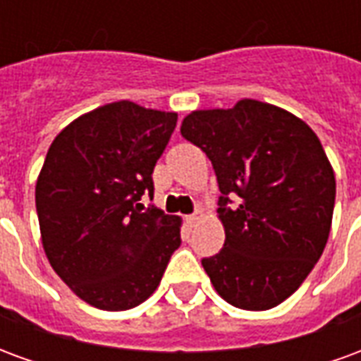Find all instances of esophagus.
<instances>
[{
	"instance_id": "obj_1",
	"label": "esophagus",
	"mask_w": 361,
	"mask_h": 361,
	"mask_svg": "<svg viewBox=\"0 0 361 361\" xmlns=\"http://www.w3.org/2000/svg\"><path fill=\"white\" fill-rule=\"evenodd\" d=\"M201 219H203V211H195L193 214H189L188 216V224L189 226H193V224H197Z\"/></svg>"
}]
</instances>
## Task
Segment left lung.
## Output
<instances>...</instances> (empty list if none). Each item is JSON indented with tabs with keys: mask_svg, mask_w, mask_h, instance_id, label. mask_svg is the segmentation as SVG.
<instances>
[{
	"mask_svg": "<svg viewBox=\"0 0 361 361\" xmlns=\"http://www.w3.org/2000/svg\"><path fill=\"white\" fill-rule=\"evenodd\" d=\"M181 135L209 157L220 189L226 242L203 269L228 303L271 310L307 279L329 240L336 181L321 141L290 111L250 98L189 114Z\"/></svg>",
	"mask_w": 361,
	"mask_h": 361,
	"instance_id": "obj_1",
	"label": "left lung"
}]
</instances>
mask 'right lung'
I'll use <instances>...</instances> for the list:
<instances>
[{
    "label": "right lung",
    "mask_w": 361,
    "mask_h": 361,
    "mask_svg": "<svg viewBox=\"0 0 361 361\" xmlns=\"http://www.w3.org/2000/svg\"><path fill=\"white\" fill-rule=\"evenodd\" d=\"M178 123L173 111L121 100L54 139L36 181L42 245L58 276L98 310L126 311L160 284L181 243L178 216L139 201Z\"/></svg>",
    "instance_id": "add662e5"
}]
</instances>
